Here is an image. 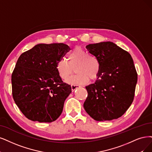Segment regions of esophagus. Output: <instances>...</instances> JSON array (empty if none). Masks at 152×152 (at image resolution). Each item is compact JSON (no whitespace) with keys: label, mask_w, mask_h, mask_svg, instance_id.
Wrapping results in <instances>:
<instances>
[{"label":"esophagus","mask_w":152,"mask_h":152,"mask_svg":"<svg viewBox=\"0 0 152 152\" xmlns=\"http://www.w3.org/2000/svg\"><path fill=\"white\" fill-rule=\"evenodd\" d=\"M79 88H80V86H79V85H71V89L72 91H74L76 89Z\"/></svg>","instance_id":"esophagus-1"}]
</instances>
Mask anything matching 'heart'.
Segmentation results:
<instances>
[{
	"label": "heart",
	"mask_w": 152,
	"mask_h": 152,
	"mask_svg": "<svg viewBox=\"0 0 152 152\" xmlns=\"http://www.w3.org/2000/svg\"><path fill=\"white\" fill-rule=\"evenodd\" d=\"M67 61L59 60L56 66L59 76L63 80H67L73 72L77 74L67 81L71 84L83 85L87 83L89 78L94 80L100 71V63L96 57L89 54L81 48H76L67 55Z\"/></svg>",
	"instance_id": "heart-1"
}]
</instances>
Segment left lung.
Instances as JSON below:
<instances>
[{
  "label": "left lung",
  "instance_id": "8db88e82",
  "mask_svg": "<svg viewBox=\"0 0 152 152\" xmlns=\"http://www.w3.org/2000/svg\"><path fill=\"white\" fill-rule=\"evenodd\" d=\"M100 63L98 79L86 89L84 103L87 113L96 121L121 117L131 106L137 83V72L131 55L112 42L86 46Z\"/></svg>",
  "mask_w": 152,
  "mask_h": 152
}]
</instances>
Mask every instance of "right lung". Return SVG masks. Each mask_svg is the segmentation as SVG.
Returning a JSON list of instances; mask_svg holds the SVG:
<instances>
[{
    "label": "right lung",
    "mask_w": 152,
    "mask_h": 152,
    "mask_svg": "<svg viewBox=\"0 0 152 152\" xmlns=\"http://www.w3.org/2000/svg\"><path fill=\"white\" fill-rule=\"evenodd\" d=\"M69 50L63 43L39 44L20 56L11 77L12 96L27 118L50 123L61 115L71 86L56 66Z\"/></svg>",
    "instance_id": "obj_1"
}]
</instances>
